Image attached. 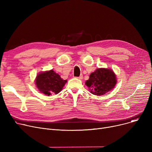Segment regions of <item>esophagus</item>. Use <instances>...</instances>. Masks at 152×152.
Segmentation results:
<instances>
[{
	"label": "esophagus",
	"mask_w": 152,
	"mask_h": 152,
	"mask_svg": "<svg viewBox=\"0 0 152 152\" xmlns=\"http://www.w3.org/2000/svg\"><path fill=\"white\" fill-rule=\"evenodd\" d=\"M77 78H78L79 79H83V76L81 75L79 76V77H77Z\"/></svg>",
	"instance_id": "esophagus-1"
}]
</instances>
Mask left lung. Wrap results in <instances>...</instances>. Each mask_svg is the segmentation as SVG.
Returning a JSON list of instances; mask_svg holds the SVG:
<instances>
[{
	"label": "left lung",
	"instance_id": "obj_1",
	"mask_svg": "<svg viewBox=\"0 0 152 152\" xmlns=\"http://www.w3.org/2000/svg\"><path fill=\"white\" fill-rule=\"evenodd\" d=\"M115 73L111 69L98 68L90 75L86 82L90 92L95 95H103L112 90L116 84Z\"/></svg>",
	"mask_w": 152,
	"mask_h": 152
}]
</instances>
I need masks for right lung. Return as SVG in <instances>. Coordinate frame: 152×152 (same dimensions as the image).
<instances>
[{"label":"right lung","mask_w":152,"mask_h":152,"mask_svg":"<svg viewBox=\"0 0 152 152\" xmlns=\"http://www.w3.org/2000/svg\"><path fill=\"white\" fill-rule=\"evenodd\" d=\"M66 82L67 80H63L52 69L40 73L36 76L35 81L39 91L48 96L58 94Z\"/></svg>","instance_id":"right-lung-1"}]
</instances>
